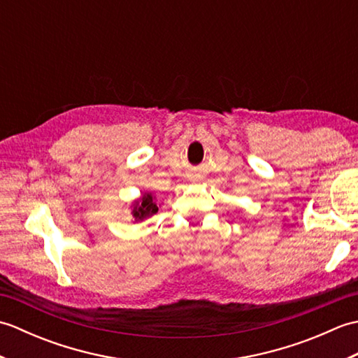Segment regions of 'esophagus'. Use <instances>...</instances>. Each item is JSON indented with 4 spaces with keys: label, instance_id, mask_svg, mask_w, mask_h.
Listing matches in <instances>:
<instances>
[{
    "label": "esophagus",
    "instance_id": "34e87169",
    "mask_svg": "<svg viewBox=\"0 0 358 358\" xmlns=\"http://www.w3.org/2000/svg\"><path fill=\"white\" fill-rule=\"evenodd\" d=\"M195 180H196V178H194V181H195Z\"/></svg>",
    "mask_w": 358,
    "mask_h": 358
}]
</instances>
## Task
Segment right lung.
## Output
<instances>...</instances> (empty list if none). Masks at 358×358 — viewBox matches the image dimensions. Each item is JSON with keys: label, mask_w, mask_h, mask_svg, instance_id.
<instances>
[{"label": "right lung", "mask_w": 358, "mask_h": 358, "mask_svg": "<svg viewBox=\"0 0 358 358\" xmlns=\"http://www.w3.org/2000/svg\"><path fill=\"white\" fill-rule=\"evenodd\" d=\"M132 217L136 222H143L149 217H152L158 212V204L155 200V195L152 192H144L138 200H135L132 203Z\"/></svg>", "instance_id": "1"}]
</instances>
